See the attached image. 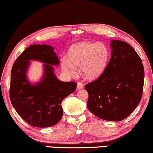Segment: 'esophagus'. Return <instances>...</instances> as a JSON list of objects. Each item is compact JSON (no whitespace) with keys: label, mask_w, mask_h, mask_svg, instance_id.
<instances>
[{"label":"esophagus","mask_w":153,"mask_h":153,"mask_svg":"<svg viewBox=\"0 0 153 153\" xmlns=\"http://www.w3.org/2000/svg\"><path fill=\"white\" fill-rule=\"evenodd\" d=\"M83 88V84L81 82H78L77 83V86H76V89L79 90V89H82Z\"/></svg>","instance_id":"esophagus-1"}]
</instances>
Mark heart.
<instances>
[{
	"label": "heart",
	"mask_w": 153,
	"mask_h": 153,
	"mask_svg": "<svg viewBox=\"0 0 153 153\" xmlns=\"http://www.w3.org/2000/svg\"><path fill=\"white\" fill-rule=\"evenodd\" d=\"M109 51L102 42H83L73 45L69 51V60L63 58L62 68L69 74H74L76 68H82L88 79H96L102 74L107 65Z\"/></svg>",
	"instance_id": "b5f03b06"
}]
</instances>
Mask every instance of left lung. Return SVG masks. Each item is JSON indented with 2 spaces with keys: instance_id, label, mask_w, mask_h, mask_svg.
<instances>
[{
  "instance_id": "1",
  "label": "left lung",
  "mask_w": 153,
  "mask_h": 153,
  "mask_svg": "<svg viewBox=\"0 0 153 153\" xmlns=\"http://www.w3.org/2000/svg\"><path fill=\"white\" fill-rule=\"evenodd\" d=\"M111 56L102 74L85 85L88 93L87 106L99 118L124 120L142 97L144 68L138 53L128 43L112 40Z\"/></svg>"
}]
</instances>
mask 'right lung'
<instances>
[{
    "label": "right lung",
    "mask_w": 153,
    "mask_h": 153,
    "mask_svg": "<svg viewBox=\"0 0 153 153\" xmlns=\"http://www.w3.org/2000/svg\"><path fill=\"white\" fill-rule=\"evenodd\" d=\"M30 59L46 63L43 79L35 85L26 78ZM58 64L51 46L33 45L24 50L12 66L10 101L21 118L31 126L48 127L57 124L63 114L62 100L76 88L74 81L64 82L56 78L52 65Z\"/></svg>",
    "instance_id": "1"
}]
</instances>
